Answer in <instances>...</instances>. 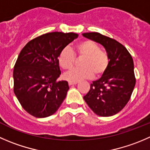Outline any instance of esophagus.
<instances>
[{"instance_id": "34e87169", "label": "esophagus", "mask_w": 150, "mask_h": 150, "mask_svg": "<svg viewBox=\"0 0 150 150\" xmlns=\"http://www.w3.org/2000/svg\"><path fill=\"white\" fill-rule=\"evenodd\" d=\"M78 83V82H71V81H69V85L72 86V85H75V84Z\"/></svg>"}]
</instances>
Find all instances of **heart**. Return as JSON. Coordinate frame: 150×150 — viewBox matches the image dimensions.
<instances>
[{
  "mask_svg": "<svg viewBox=\"0 0 150 150\" xmlns=\"http://www.w3.org/2000/svg\"><path fill=\"white\" fill-rule=\"evenodd\" d=\"M75 53L77 56H83L80 68H74L64 74V78L71 82H78L81 80L90 78L94 75L100 76L105 72L109 65V57L105 51L100 50L98 45L91 40H84L75 46ZM61 67L69 69L73 66L75 55L69 47L62 50L58 58Z\"/></svg>",
  "mask_w": 150,
  "mask_h": 150,
  "instance_id": "obj_1",
  "label": "heart"
}]
</instances>
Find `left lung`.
I'll list each match as a JSON object with an SVG mask.
<instances>
[{
	"label": "left lung",
	"mask_w": 150,
	"mask_h": 150,
	"mask_svg": "<svg viewBox=\"0 0 150 150\" xmlns=\"http://www.w3.org/2000/svg\"><path fill=\"white\" fill-rule=\"evenodd\" d=\"M82 35L103 45L109 57L107 70L100 79L93 81L84 100L97 115H115L128 103L136 85L133 58L115 40L97 32Z\"/></svg>",
	"instance_id": "obj_1"
}]
</instances>
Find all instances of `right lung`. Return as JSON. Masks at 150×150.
Masks as SVG:
<instances>
[{
    "label": "right lung",
    "mask_w": 150,
    "mask_h": 150,
    "mask_svg": "<svg viewBox=\"0 0 150 150\" xmlns=\"http://www.w3.org/2000/svg\"><path fill=\"white\" fill-rule=\"evenodd\" d=\"M78 36L75 33H45L20 51L13 71L14 92L30 115L50 117L64 100L69 87L67 81H56L61 75L58 58Z\"/></svg>",
    "instance_id": "right-lung-1"
}]
</instances>
